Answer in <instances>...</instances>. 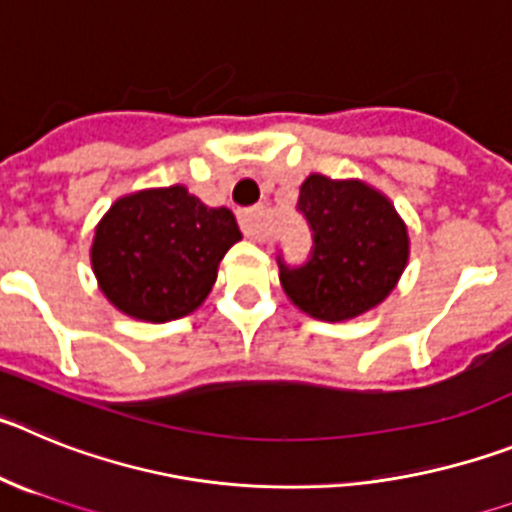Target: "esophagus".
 Wrapping results in <instances>:
<instances>
[{
	"mask_svg": "<svg viewBox=\"0 0 512 512\" xmlns=\"http://www.w3.org/2000/svg\"><path fill=\"white\" fill-rule=\"evenodd\" d=\"M239 224H242L245 237L255 239V242H265V239L270 237V232H267V211L262 209V206L242 211V214H239Z\"/></svg>",
	"mask_w": 512,
	"mask_h": 512,
	"instance_id": "34e87169",
	"label": "esophagus"
}]
</instances>
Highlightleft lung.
Returning a JSON list of instances; mask_svg holds the SVG:
<instances>
[{
    "instance_id": "left-lung-1",
    "label": "left lung",
    "mask_w": 512,
    "mask_h": 512,
    "mask_svg": "<svg viewBox=\"0 0 512 512\" xmlns=\"http://www.w3.org/2000/svg\"><path fill=\"white\" fill-rule=\"evenodd\" d=\"M298 211L313 232V250L301 267L283 257L280 285L303 313L319 321H347L390 296L408 265L411 239L385 193L362 181H334L311 173Z\"/></svg>"
}]
</instances>
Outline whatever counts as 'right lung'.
Masks as SVG:
<instances>
[{"label": "right lung", "mask_w": 512, "mask_h": 512, "mask_svg": "<svg viewBox=\"0 0 512 512\" xmlns=\"http://www.w3.org/2000/svg\"><path fill=\"white\" fill-rule=\"evenodd\" d=\"M242 239L229 209H209L186 186L147 188L96 224L91 267L107 301L132 319L165 324L201 306L219 262Z\"/></svg>", "instance_id": "1"}]
</instances>
